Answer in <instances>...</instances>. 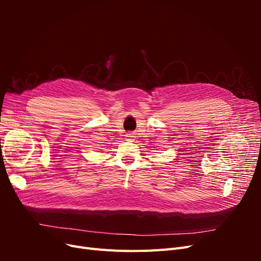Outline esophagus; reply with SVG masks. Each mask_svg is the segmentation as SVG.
I'll list each match as a JSON object with an SVG mask.
<instances>
[{
    "label": "esophagus",
    "mask_w": 261,
    "mask_h": 261,
    "mask_svg": "<svg viewBox=\"0 0 261 261\" xmlns=\"http://www.w3.org/2000/svg\"><path fill=\"white\" fill-rule=\"evenodd\" d=\"M134 137H135V136H134L133 133H127V134H126V139L132 140Z\"/></svg>",
    "instance_id": "esophagus-1"
}]
</instances>
